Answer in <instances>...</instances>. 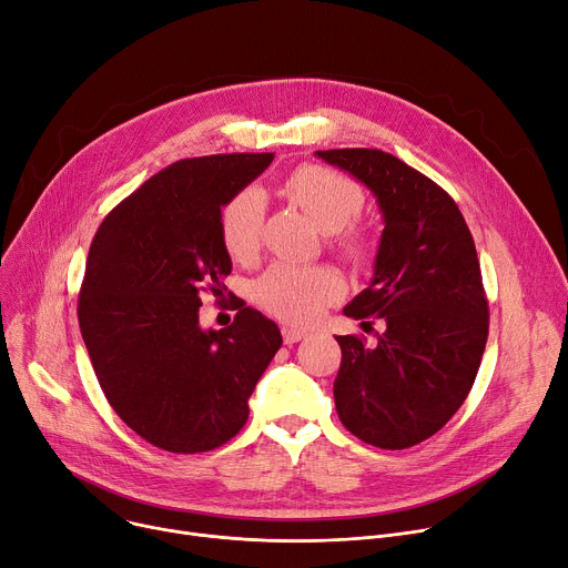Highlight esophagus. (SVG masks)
<instances>
[{
    "label": "esophagus",
    "mask_w": 568,
    "mask_h": 568,
    "mask_svg": "<svg viewBox=\"0 0 568 568\" xmlns=\"http://www.w3.org/2000/svg\"><path fill=\"white\" fill-rule=\"evenodd\" d=\"M308 333L304 328H294V326H283V339L285 345H294L298 339H304Z\"/></svg>",
    "instance_id": "34e87169"
}]
</instances>
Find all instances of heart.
I'll list each match as a JSON object with an SVG mask.
<instances>
[{"label":"heart","mask_w":568,"mask_h":568,"mask_svg":"<svg viewBox=\"0 0 568 568\" xmlns=\"http://www.w3.org/2000/svg\"><path fill=\"white\" fill-rule=\"evenodd\" d=\"M287 192L326 233L343 231L361 207L363 192L356 182L324 166H304L287 180ZM264 194L246 186L221 210V240L235 260H251L262 242ZM349 248H361L349 242ZM345 283L328 267H296L274 262L253 283V298L274 317L285 322H313L322 311L343 296Z\"/></svg>","instance_id":"obj_1"}]
</instances>
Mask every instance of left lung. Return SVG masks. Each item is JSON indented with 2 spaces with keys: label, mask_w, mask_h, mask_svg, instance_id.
Returning a JSON list of instances; mask_svg holds the SVG:
<instances>
[{
  "label": "left lung",
  "mask_w": 568,
  "mask_h": 568,
  "mask_svg": "<svg viewBox=\"0 0 568 568\" xmlns=\"http://www.w3.org/2000/svg\"><path fill=\"white\" fill-rule=\"evenodd\" d=\"M315 155L361 180L384 214L372 283L343 313L363 324L379 317L386 331L374 347L335 337L337 415L374 447L418 445L459 410L486 347L488 301L473 235L447 192L384 150Z\"/></svg>",
  "instance_id": "left-lung-1"
}]
</instances>
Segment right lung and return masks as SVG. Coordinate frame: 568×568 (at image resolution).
<instances>
[{"label":"right lung","mask_w":568,"mask_h":568,"mask_svg":"<svg viewBox=\"0 0 568 568\" xmlns=\"http://www.w3.org/2000/svg\"><path fill=\"white\" fill-rule=\"evenodd\" d=\"M274 153L180 160L145 180L98 229L80 290V328L100 388L148 443L196 455L229 443L281 349L278 326L242 304L229 328H201V292L233 262L221 207Z\"/></svg>","instance_id":"right-lung-1"}]
</instances>
